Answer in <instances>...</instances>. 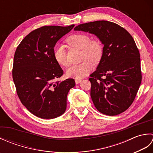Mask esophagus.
I'll use <instances>...</instances> for the list:
<instances>
[{
    "label": "esophagus",
    "mask_w": 153,
    "mask_h": 153,
    "mask_svg": "<svg viewBox=\"0 0 153 153\" xmlns=\"http://www.w3.org/2000/svg\"><path fill=\"white\" fill-rule=\"evenodd\" d=\"M82 81V79H75V82H76V84H77V83H80Z\"/></svg>",
    "instance_id": "obj_1"
}]
</instances>
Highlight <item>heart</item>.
Instances as JSON below:
<instances>
[{
    "label": "heart",
    "instance_id": "heart-1",
    "mask_svg": "<svg viewBox=\"0 0 153 153\" xmlns=\"http://www.w3.org/2000/svg\"><path fill=\"white\" fill-rule=\"evenodd\" d=\"M70 47L82 50V63L71 66L66 71L67 76L76 79H82L86 76L93 69V63H98L103 55V45L97 39H90L88 35L84 33H76L70 35L66 39ZM53 56L56 62L62 66H68V61L64 45L55 46L53 49Z\"/></svg>",
    "mask_w": 153,
    "mask_h": 153
}]
</instances>
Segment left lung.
Listing matches in <instances>:
<instances>
[{"mask_svg":"<svg viewBox=\"0 0 153 153\" xmlns=\"http://www.w3.org/2000/svg\"><path fill=\"white\" fill-rule=\"evenodd\" d=\"M74 30L95 34L104 45L102 57L89 79L95 108L108 116L123 112L134 102L142 79L134 38L120 25L105 20L80 24Z\"/></svg>","mask_w":153,"mask_h":153,"instance_id":"8db88e82","label":"left lung"}]
</instances>
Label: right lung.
I'll use <instances>...</instances> for the list:
<instances>
[{"label":"right lung","instance_id":"right-lung-1","mask_svg":"<svg viewBox=\"0 0 153 153\" xmlns=\"http://www.w3.org/2000/svg\"><path fill=\"white\" fill-rule=\"evenodd\" d=\"M74 25L43 26L30 32L16 48L12 77L23 105L39 118L53 119L64 113L72 78L56 81L64 74L53 56L56 42Z\"/></svg>","mask_w":153,"mask_h":153}]
</instances>
